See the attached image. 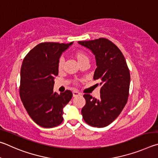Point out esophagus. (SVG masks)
Wrapping results in <instances>:
<instances>
[{"instance_id": "34e87169", "label": "esophagus", "mask_w": 158, "mask_h": 158, "mask_svg": "<svg viewBox=\"0 0 158 158\" xmlns=\"http://www.w3.org/2000/svg\"><path fill=\"white\" fill-rule=\"evenodd\" d=\"M80 95H81V94H80L78 92H77V91H74V92H73V97H77V96H78Z\"/></svg>"}]
</instances>
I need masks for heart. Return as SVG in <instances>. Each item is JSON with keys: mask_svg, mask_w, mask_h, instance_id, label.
<instances>
[{"mask_svg": "<svg viewBox=\"0 0 158 158\" xmlns=\"http://www.w3.org/2000/svg\"><path fill=\"white\" fill-rule=\"evenodd\" d=\"M75 57H76L78 64L86 62H89V57L87 56V55L85 54V52L82 51H77L76 53H75ZM64 64V59L63 57H60L59 62H58V69H59V70H62L63 69Z\"/></svg>", "mask_w": 158, "mask_h": 158, "instance_id": "heart-1", "label": "heart"}]
</instances>
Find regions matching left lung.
<instances>
[{"mask_svg": "<svg viewBox=\"0 0 158 158\" xmlns=\"http://www.w3.org/2000/svg\"><path fill=\"white\" fill-rule=\"evenodd\" d=\"M95 56L96 67L94 80L100 81V98L84 94L86 101L81 110L89 126L103 128L117 118L128 101L131 76L123 55L107 39L78 41Z\"/></svg>", "mask_w": 158, "mask_h": 158, "instance_id": "1", "label": "left lung"}]
</instances>
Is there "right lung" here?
Segmentation results:
<instances>
[{
  "mask_svg": "<svg viewBox=\"0 0 158 158\" xmlns=\"http://www.w3.org/2000/svg\"><path fill=\"white\" fill-rule=\"evenodd\" d=\"M70 44L41 43L24 58L21 69L20 97L30 118L44 128H53L62 122L63 108L73 96L71 91L53 92L58 62Z\"/></svg>",
  "mask_w": 158,
  "mask_h": 158,
  "instance_id": "obj_1",
  "label": "right lung"
}]
</instances>
